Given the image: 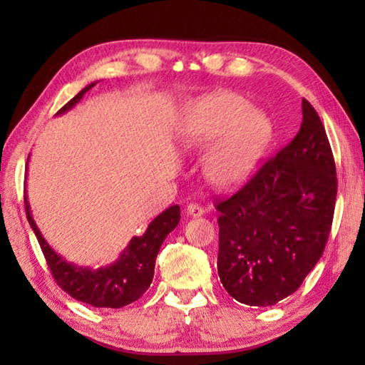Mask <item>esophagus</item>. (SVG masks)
I'll return each instance as SVG.
<instances>
[{
    "instance_id": "esophagus-1",
    "label": "esophagus",
    "mask_w": 365,
    "mask_h": 365,
    "mask_svg": "<svg viewBox=\"0 0 365 365\" xmlns=\"http://www.w3.org/2000/svg\"><path fill=\"white\" fill-rule=\"evenodd\" d=\"M187 214L191 215V217H200V215L205 214V209H202L200 205H196V202H190L187 206Z\"/></svg>"
}]
</instances>
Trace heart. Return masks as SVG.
Wrapping results in <instances>:
<instances>
[{
  "label": "heart",
  "instance_id": "obj_1",
  "mask_svg": "<svg viewBox=\"0 0 365 365\" xmlns=\"http://www.w3.org/2000/svg\"><path fill=\"white\" fill-rule=\"evenodd\" d=\"M270 135L269 117L232 91L190 103L178 127V141L188 151L205 150L216 141L202 172L220 190L238 188L248 180L267 150Z\"/></svg>",
  "mask_w": 365,
  "mask_h": 365
}]
</instances>
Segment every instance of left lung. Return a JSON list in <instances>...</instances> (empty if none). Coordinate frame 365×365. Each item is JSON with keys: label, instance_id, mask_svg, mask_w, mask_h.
I'll return each instance as SVG.
<instances>
[{"label": "left lung", "instance_id": "1", "mask_svg": "<svg viewBox=\"0 0 365 365\" xmlns=\"http://www.w3.org/2000/svg\"><path fill=\"white\" fill-rule=\"evenodd\" d=\"M299 132L219 211L217 272L227 293L267 307L319 262L336 201L335 159L316 109L302 100Z\"/></svg>", "mask_w": 365, "mask_h": 365}]
</instances>
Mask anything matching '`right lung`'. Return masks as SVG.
I'll return each instance as SVG.
<instances>
[{
    "mask_svg": "<svg viewBox=\"0 0 365 365\" xmlns=\"http://www.w3.org/2000/svg\"><path fill=\"white\" fill-rule=\"evenodd\" d=\"M91 86H95V83L86 85L77 96H73L64 108L58 110V114H64L76 106ZM24 201H26L27 220L38 240L54 280L72 298L93 307L119 309L141 298L153 282L154 265H156L160 245L180 220V207L177 205L170 206L148 225L141 237H133L130 240L117 261L106 267L90 269L67 262L48 245L32 217L27 195L24 196Z\"/></svg>",
    "mask_w": 365,
    "mask_h": 365,
    "instance_id": "obj_1",
    "label": "right lung"
}]
</instances>
